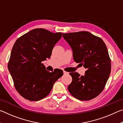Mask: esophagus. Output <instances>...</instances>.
<instances>
[{
  "instance_id": "34e87169",
  "label": "esophagus",
  "mask_w": 123,
  "mask_h": 123,
  "mask_svg": "<svg viewBox=\"0 0 123 123\" xmlns=\"http://www.w3.org/2000/svg\"><path fill=\"white\" fill-rule=\"evenodd\" d=\"M63 74H64V75H66V74H69V73H68V72H66V71H64V70H63Z\"/></svg>"
}]
</instances>
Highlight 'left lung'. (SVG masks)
Instances as JSON below:
<instances>
[{
  "label": "left lung",
  "mask_w": 123,
  "mask_h": 123,
  "mask_svg": "<svg viewBox=\"0 0 123 123\" xmlns=\"http://www.w3.org/2000/svg\"><path fill=\"white\" fill-rule=\"evenodd\" d=\"M73 51V59L86 69L84 75L70 73L68 89L80 100H89L103 91L111 73V60L103 39L88 31L62 34Z\"/></svg>",
  "instance_id": "obj_1"
}]
</instances>
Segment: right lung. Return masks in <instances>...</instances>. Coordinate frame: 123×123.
<instances>
[{
  "instance_id": "1",
  "label": "right lung",
  "mask_w": 123,
  "mask_h": 123,
  "mask_svg": "<svg viewBox=\"0 0 123 123\" xmlns=\"http://www.w3.org/2000/svg\"><path fill=\"white\" fill-rule=\"evenodd\" d=\"M61 32L35 29L17 39L12 48L8 69L20 95L38 101L49 94L53 85L63 75L61 69L49 72L42 62L49 59Z\"/></svg>"
}]
</instances>
